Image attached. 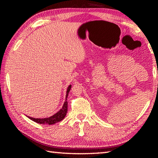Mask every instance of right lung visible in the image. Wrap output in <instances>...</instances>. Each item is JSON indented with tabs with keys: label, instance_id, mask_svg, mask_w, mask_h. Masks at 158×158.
Masks as SVG:
<instances>
[{
	"label": "right lung",
	"instance_id": "1",
	"mask_svg": "<svg viewBox=\"0 0 158 158\" xmlns=\"http://www.w3.org/2000/svg\"><path fill=\"white\" fill-rule=\"evenodd\" d=\"M70 88H71V85H70L68 87V88H67L66 100L62 106V108L60 109L59 111L55 113L53 115L49 117H46V118H42V119L34 118V117H31L29 116H27V117L29 119L34 121L35 122H36L40 124H49V125H52V124H54L60 122V121H62L65 117L67 113V110H68V102H67L66 100H67V98H68V95L70 90Z\"/></svg>",
	"mask_w": 158,
	"mask_h": 158
}]
</instances>
